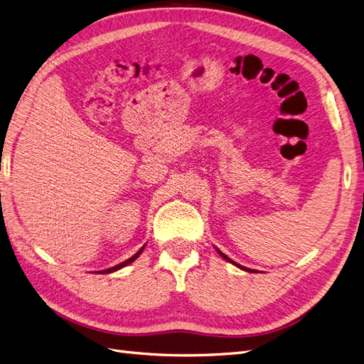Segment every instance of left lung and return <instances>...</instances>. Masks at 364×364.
Instances as JSON below:
<instances>
[{"label": "left lung", "instance_id": "1", "mask_svg": "<svg viewBox=\"0 0 364 364\" xmlns=\"http://www.w3.org/2000/svg\"><path fill=\"white\" fill-rule=\"evenodd\" d=\"M217 252L220 253V257H222V258H225V259H226V261H229V262H232V264H234V266H237V267H240V269H243V270H246V272H253V270H250V269H246L245 266H240V264H237L235 261H232V259H230L229 257H226V255H225V253H223L222 250H218V249H217Z\"/></svg>", "mask_w": 364, "mask_h": 364}]
</instances>
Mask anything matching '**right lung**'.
Masks as SVG:
<instances>
[{"label":"right lung","instance_id":"1","mask_svg":"<svg viewBox=\"0 0 364 364\" xmlns=\"http://www.w3.org/2000/svg\"><path fill=\"white\" fill-rule=\"evenodd\" d=\"M142 250H144V246H142L136 253H135V255L134 257H132V258H129V259H126V261H123V262H121V264H117V266H114V267H111V269H106V270H100V272H98V273H112V272H115V270H119V269H123V267H126L127 266V264H130V262H134L139 255H141V252Z\"/></svg>","mask_w":364,"mask_h":364}]
</instances>
